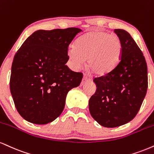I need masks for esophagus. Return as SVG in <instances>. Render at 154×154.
I'll return each instance as SVG.
<instances>
[{"mask_svg": "<svg viewBox=\"0 0 154 154\" xmlns=\"http://www.w3.org/2000/svg\"><path fill=\"white\" fill-rule=\"evenodd\" d=\"M88 81H90V79L88 78V77H87L86 75H85L84 77H83V79H82V82H81V84H80V86H82V85H84L85 83L88 82Z\"/></svg>", "mask_w": 154, "mask_h": 154, "instance_id": "esophagus-1", "label": "esophagus"}]
</instances>
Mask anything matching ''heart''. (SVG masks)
Masks as SVG:
<instances>
[{"label": "heart", "instance_id": "b5f03b06", "mask_svg": "<svg viewBox=\"0 0 154 154\" xmlns=\"http://www.w3.org/2000/svg\"><path fill=\"white\" fill-rule=\"evenodd\" d=\"M123 46L120 38L102 31L86 33L68 49V57L72 66L79 69L88 59V66L92 73L105 76L110 73L121 59Z\"/></svg>", "mask_w": 154, "mask_h": 154}]
</instances>
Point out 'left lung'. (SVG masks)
Wrapping results in <instances>:
<instances>
[{
	"instance_id": "1",
	"label": "left lung",
	"mask_w": 154,
	"mask_h": 154,
	"mask_svg": "<svg viewBox=\"0 0 154 154\" xmlns=\"http://www.w3.org/2000/svg\"><path fill=\"white\" fill-rule=\"evenodd\" d=\"M123 46L119 64L110 73L94 79L95 93L89 100L92 117L102 126L118 127L138 113L148 88L145 57L132 36L115 29Z\"/></svg>"
}]
</instances>
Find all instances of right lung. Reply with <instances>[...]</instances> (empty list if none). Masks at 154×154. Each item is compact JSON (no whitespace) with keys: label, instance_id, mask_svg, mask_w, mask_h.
I'll list each match as a JSON object with an SVG mask.
<instances>
[{"label":"right lung","instance_id":"1","mask_svg":"<svg viewBox=\"0 0 154 154\" xmlns=\"http://www.w3.org/2000/svg\"><path fill=\"white\" fill-rule=\"evenodd\" d=\"M78 28L38 30L15 54L10 90L15 106L23 119L44 125L60 116L68 92L80 84L82 73L66 65L68 47Z\"/></svg>","mask_w":154,"mask_h":154}]
</instances>
